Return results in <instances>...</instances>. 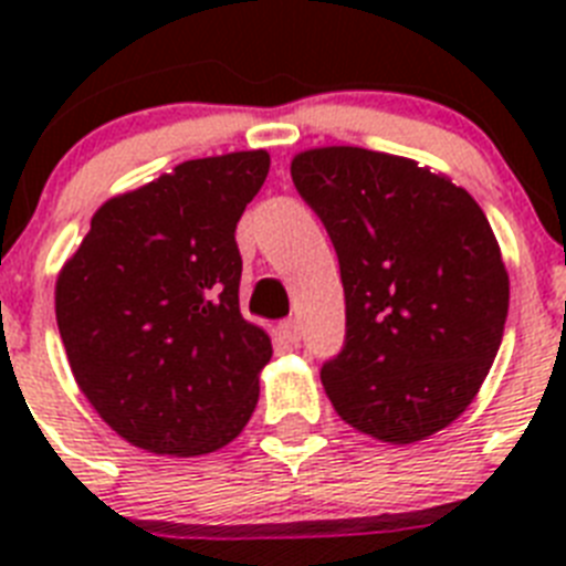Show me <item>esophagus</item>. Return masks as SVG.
Listing matches in <instances>:
<instances>
[{
	"label": "esophagus",
	"mask_w": 566,
	"mask_h": 566,
	"mask_svg": "<svg viewBox=\"0 0 566 566\" xmlns=\"http://www.w3.org/2000/svg\"><path fill=\"white\" fill-rule=\"evenodd\" d=\"M280 332H283V337H286L292 345L300 343V326H297V319H283V323H280Z\"/></svg>",
	"instance_id": "34e87169"
}]
</instances>
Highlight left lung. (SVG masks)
<instances>
[{"label": "left lung", "instance_id": "left-lung-1", "mask_svg": "<svg viewBox=\"0 0 566 566\" xmlns=\"http://www.w3.org/2000/svg\"><path fill=\"white\" fill-rule=\"evenodd\" d=\"M292 181L334 243L345 345L319 371L339 419L413 444L464 413L502 345L510 277L468 189L411 158L317 147Z\"/></svg>", "mask_w": 566, "mask_h": 566}]
</instances>
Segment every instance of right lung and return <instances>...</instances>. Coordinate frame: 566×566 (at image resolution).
Segmentation results:
<instances>
[{
	"instance_id": "right-lung-1",
	"label": "right lung",
	"mask_w": 566,
	"mask_h": 566,
	"mask_svg": "<svg viewBox=\"0 0 566 566\" xmlns=\"http://www.w3.org/2000/svg\"><path fill=\"white\" fill-rule=\"evenodd\" d=\"M266 149L195 158L96 209L56 277L70 371L98 417L161 457H203L252 417L272 339L240 314L234 227Z\"/></svg>"
}]
</instances>
